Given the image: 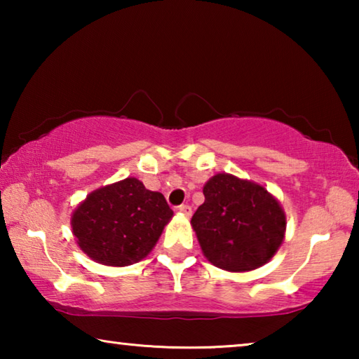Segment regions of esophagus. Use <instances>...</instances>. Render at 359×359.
<instances>
[{"instance_id": "34e87169", "label": "esophagus", "mask_w": 359, "mask_h": 359, "mask_svg": "<svg viewBox=\"0 0 359 359\" xmlns=\"http://www.w3.org/2000/svg\"><path fill=\"white\" fill-rule=\"evenodd\" d=\"M179 212L182 215H185V217H190L191 215V208L188 204H182V205H179Z\"/></svg>"}]
</instances>
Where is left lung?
I'll return each mask as SVG.
<instances>
[{"label":"left lung","instance_id":"8db88e82","mask_svg":"<svg viewBox=\"0 0 359 359\" xmlns=\"http://www.w3.org/2000/svg\"><path fill=\"white\" fill-rule=\"evenodd\" d=\"M191 217L204 257L229 272L252 271L280 247L287 220L276 198L253 182L217 174Z\"/></svg>","mask_w":359,"mask_h":359}]
</instances>
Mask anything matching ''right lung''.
<instances>
[{"instance_id": "1", "label": "right lung", "mask_w": 359, "mask_h": 359, "mask_svg": "<svg viewBox=\"0 0 359 359\" xmlns=\"http://www.w3.org/2000/svg\"><path fill=\"white\" fill-rule=\"evenodd\" d=\"M171 217L161 193L128 177L90 193L72 214L71 226L83 253L121 267L147 257Z\"/></svg>"}]
</instances>
